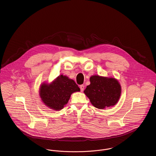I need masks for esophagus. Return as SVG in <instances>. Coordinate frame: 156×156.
<instances>
[{"mask_svg": "<svg viewBox=\"0 0 156 156\" xmlns=\"http://www.w3.org/2000/svg\"><path fill=\"white\" fill-rule=\"evenodd\" d=\"M80 89H81V91L82 92L83 90V89H84V85H80Z\"/></svg>", "mask_w": 156, "mask_h": 156, "instance_id": "1", "label": "esophagus"}]
</instances>
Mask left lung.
I'll list each match as a JSON object with an SVG mask.
<instances>
[{"mask_svg":"<svg viewBox=\"0 0 156 156\" xmlns=\"http://www.w3.org/2000/svg\"><path fill=\"white\" fill-rule=\"evenodd\" d=\"M90 82L83 92L94 106L103 109L118 103L122 90L116 79L92 75L90 78Z\"/></svg>","mask_w":156,"mask_h":156,"instance_id":"8db88e82","label":"left lung"}]
</instances>
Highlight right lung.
Masks as SVG:
<instances>
[{
	"label": "right lung",
	"mask_w": 156,
	"mask_h": 156,
	"mask_svg": "<svg viewBox=\"0 0 156 156\" xmlns=\"http://www.w3.org/2000/svg\"><path fill=\"white\" fill-rule=\"evenodd\" d=\"M80 91L74 80L61 75L50 83H43L39 94L43 102L55 111H60L68 103L73 93Z\"/></svg>",
	"instance_id": "add662e5"
}]
</instances>
